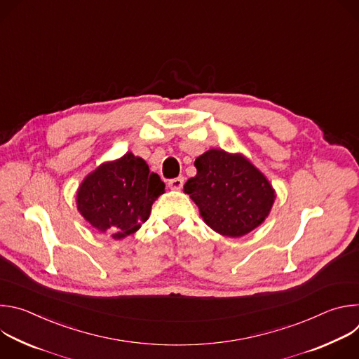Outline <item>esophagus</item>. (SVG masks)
Masks as SVG:
<instances>
[{
	"label": "esophagus",
	"instance_id": "34e87169",
	"mask_svg": "<svg viewBox=\"0 0 359 359\" xmlns=\"http://www.w3.org/2000/svg\"><path fill=\"white\" fill-rule=\"evenodd\" d=\"M183 183H184V179L180 176V177H176V179H172L169 180V187L172 190H180L183 187Z\"/></svg>",
	"mask_w": 359,
	"mask_h": 359
}]
</instances>
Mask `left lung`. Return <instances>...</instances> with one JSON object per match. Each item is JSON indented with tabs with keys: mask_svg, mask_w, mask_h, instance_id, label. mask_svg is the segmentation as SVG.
<instances>
[{
	"mask_svg": "<svg viewBox=\"0 0 359 359\" xmlns=\"http://www.w3.org/2000/svg\"><path fill=\"white\" fill-rule=\"evenodd\" d=\"M194 166L197 173L186 182L184 193L210 229L222 236L241 237L266 220L276 191L250 161L210 149L196 159Z\"/></svg>",
	"mask_w": 359,
	"mask_h": 359,
	"instance_id": "left-lung-1",
	"label": "left lung"
}]
</instances>
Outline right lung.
<instances>
[{
	"label": "right lung",
	"instance_id": "1",
	"mask_svg": "<svg viewBox=\"0 0 359 359\" xmlns=\"http://www.w3.org/2000/svg\"><path fill=\"white\" fill-rule=\"evenodd\" d=\"M162 193L165 183L147 163L128 151L121 159L102 163L81 183L78 210L92 227L115 240L137 231Z\"/></svg>",
	"mask_w": 359,
	"mask_h": 359
}]
</instances>
